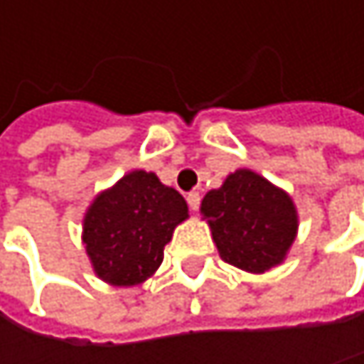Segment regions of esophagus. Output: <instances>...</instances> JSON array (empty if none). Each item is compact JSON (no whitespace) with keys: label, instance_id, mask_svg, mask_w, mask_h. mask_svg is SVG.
Returning a JSON list of instances; mask_svg holds the SVG:
<instances>
[{"label":"esophagus","instance_id":"esophagus-1","mask_svg":"<svg viewBox=\"0 0 364 364\" xmlns=\"http://www.w3.org/2000/svg\"><path fill=\"white\" fill-rule=\"evenodd\" d=\"M187 204H189V208L196 213L198 206H200V193H198V191H189V193H187Z\"/></svg>","mask_w":364,"mask_h":364}]
</instances>
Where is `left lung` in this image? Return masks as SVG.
Instances as JSON below:
<instances>
[{
	"label": "left lung",
	"mask_w": 364,
	"mask_h": 364,
	"mask_svg": "<svg viewBox=\"0 0 364 364\" xmlns=\"http://www.w3.org/2000/svg\"><path fill=\"white\" fill-rule=\"evenodd\" d=\"M223 261L251 274L280 265L291 251L299 215L293 198L251 168H238L200 204Z\"/></svg>",
	"instance_id": "8db88e82"
}]
</instances>
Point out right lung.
I'll return each mask as SVG.
<instances>
[{
  "label": "right lung",
  "instance_id": "1",
  "mask_svg": "<svg viewBox=\"0 0 364 364\" xmlns=\"http://www.w3.org/2000/svg\"><path fill=\"white\" fill-rule=\"evenodd\" d=\"M189 217L181 193L156 173L130 171L95 196L82 242L95 274L111 287H136L156 274L175 228Z\"/></svg>",
  "mask_w": 364,
  "mask_h": 364
}]
</instances>
